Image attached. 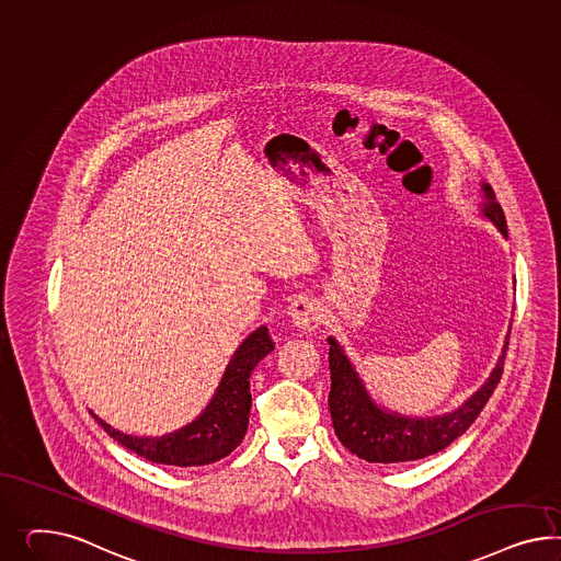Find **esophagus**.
<instances>
[{"label": "esophagus", "instance_id": "obj_1", "mask_svg": "<svg viewBox=\"0 0 561 561\" xmlns=\"http://www.w3.org/2000/svg\"><path fill=\"white\" fill-rule=\"evenodd\" d=\"M288 317L296 329L314 331L320 324L319 304L310 298H298L289 306Z\"/></svg>", "mask_w": 561, "mask_h": 561}]
</instances>
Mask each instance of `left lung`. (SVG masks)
Listing matches in <instances>:
<instances>
[{"instance_id":"1","label":"left lung","mask_w":561,"mask_h":561,"mask_svg":"<svg viewBox=\"0 0 561 561\" xmlns=\"http://www.w3.org/2000/svg\"><path fill=\"white\" fill-rule=\"evenodd\" d=\"M484 194L485 216L496 225L504 237H508L506 216L500 208L494 190L490 185H484ZM329 409L333 416L336 437L351 454L362 457L369 463H400L439 454L449 443H454L461 433L470 428V424L478 419V414L482 412L485 402L499 386L508 341L484 386L471 396L461 409L433 419H409L379 410L369 400L362 379L355 374L347 355L339 347L333 336L329 339Z\"/></svg>"}]
</instances>
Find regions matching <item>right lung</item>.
<instances>
[{"instance_id": "right-lung-1", "label": "right lung", "mask_w": 561, "mask_h": 561, "mask_svg": "<svg viewBox=\"0 0 561 561\" xmlns=\"http://www.w3.org/2000/svg\"><path fill=\"white\" fill-rule=\"evenodd\" d=\"M273 348L272 336L267 327H261L251 336L244 339L237 348L232 362L228 364L225 378L218 386V392L202 412V416L187 424L182 431H175L159 439L149 437H130L110 424L93 419L102 424L112 439L118 440L126 449L149 459L152 463H165L178 468L206 466L227 457L234 447H239L251 412V388L249 378L255 365Z\"/></svg>"}]
</instances>
